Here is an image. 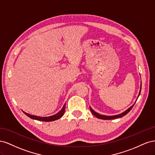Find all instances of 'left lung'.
<instances>
[{
    "mask_svg": "<svg viewBox=\"0 0 155 155\" xmlns=\"http://www.w3.org/2000/svg\"><path fill=\"white\" fill-rule=\"evenodd\" d=\"M141 88H142V82H141V86H140V92H139V94H138V97H139L140 94V92H141ZM138 99V98H137ZM135 104V103H134ZM134 104H133L132 106L130 107L128 109H127L125 111H124V112H122V113H121L120 114H117V115H114V116H105V115H101V114H98L97 112H95L94 110L92 108L90 107V109L92 112V113L94 115L96 118H100V119H102V120H113V119H116V118H121V117L124 116L125 115H126L128 113V112L132 109V108L133 107Z\"/></svg>",
    "mask_w": 155,
    "mask_h": 155,
    "instance_id": "1",
    "label": "left lung"
}]
</instances>
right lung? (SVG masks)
Here are the masks:
<instances>
[{
    "instance_id": "1",
    "label": "right lung",
    "mask_w": 155,
    "mask_h": 155,
    "mask_svg": "<svg viewBox=\"0 0 155 155\" xmlns=\"http://www.w3.org/2000/svg\"><path fill=\"white\" fill-rule=\"evenodd\" d=\"M64 111H65V104L63 105L61 110L59 112H58L57 114L55 115H53V116H48V117H40V116H34V115H30L24 111H23V112H24V113L26 116H28L29 118H30L33 120H36L43 121H54L56 120H58L60 118H61V117L64 114Z\"/></svg>"
}]
</instances>
